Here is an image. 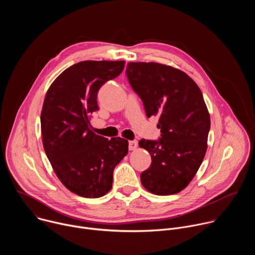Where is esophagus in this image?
<instances>
[{
  "mask_svg": "<svg viewBox=\"0 0 255 255\" xmlns=\"http://www.w3.org/2000/svg\"><path fill=\"white\" fill-rule=\"evenodd\" d=\"M138 146V142L136 140H132V141H129V149L130 150H135Z\"/></svg>",
  "mask_w": 255,
  "mask_h": 255,
  "instance_id": "esophagus-1",
  "label": "esophagus"
}]
</instances>
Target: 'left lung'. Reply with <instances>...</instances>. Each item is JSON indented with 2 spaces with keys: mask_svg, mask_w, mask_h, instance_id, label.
Instances as JSON below:
<instances>
[{
  "mask_svg": "<svg viewBox=\"0 0 255 255\" xmlns=\"http://www.w3.org/2000/svg\"><path fill=\"white\" fill-rule=\"evenodd\" d=\"M126 76L146 116L159 117V139L139 141L152 160L141 173V183L158 196L179 193L197 173L207 150L211 120L203 94L184 71L156 62H129Z\"/></svg>",
  "mask_w": 255,
  "mask_h": 255,
  "instance_id": "left-lung-1",
  "label": "left lung"
}]
</instances>
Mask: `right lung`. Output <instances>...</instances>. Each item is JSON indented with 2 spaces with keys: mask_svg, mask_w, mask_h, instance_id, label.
<instances>
[{
  "mask_svg": "<svg viewBox=\"0 0 255 255\" xmlns=\"http://www.w3.org/2000/svg\"><path fill=\"white\" fill-rule=\"evenodd\" d=\"M125 61H81L66 68L48 89L41 111L42 142L63 186L85 198L112 188L113 171L128 153V141L91 131L89 116L99 110L100 88L117 78Z\"/></svg>",
  "mask_w": 255,
  "mask_h": 255,
  "instance_id": "1",
  "label": "right lung"
}]
</instances>
